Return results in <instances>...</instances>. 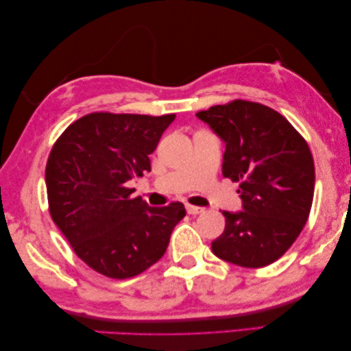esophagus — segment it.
Returning a JSON list of instances; mask_svg holds the SVG:
<instances>
[{"mask_svg":"<svg viewBox=\"0 0 351 351\" xmlns=\"http://www.w3.org/2000/svg\"><path fill=\"white\" fill-rule=\"evenodd\" d=\"M186 212L190 213V215H201V213L206 212V208H204V207H196V206H190V204H188Z\"/></svg>","mask_w":351,"mask_h":351,"instance_id":"obj_1","label":"esophagus"}]
</instances>
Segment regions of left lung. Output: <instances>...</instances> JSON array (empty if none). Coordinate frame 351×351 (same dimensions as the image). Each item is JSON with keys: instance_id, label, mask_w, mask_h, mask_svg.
<instances>
[{"instance_id": "8db88e82", "label": "left lung", "mask_w": 351, "mask_h": 351, "mask_svg": "<svg viewBox=\"0 0 351 351\" xmlns=\"http://www.w3.org/2000/svg\"><path fill=\"white\" fill-rule=\"evenodd\" d=\"M223 139V176L240 182L243 210L223 212L226 228L213 254L234 265L267 267L293 245L314 199V158L282 114L262 104L234 100L199 111Z\"/></svg>"}]
</instances>
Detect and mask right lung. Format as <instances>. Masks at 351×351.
Listing matches in <instances>:
<instances>
[{"instance_id": "right-lung-1", "label": "right lung", "mask_w": 351, "mask_h": 351, "mask_svg": "<svg viewBox=\"0 0 351 351\" xmlns=\"http://www.w3.org/2000/svg\"><path fill=\"white\" fill-rule=\"evenodd\" d=\"M176 114L90 112L64 130L45 168L51 219L86 265L127 279L158 262L182 202L150 207L127 182L150 171L149 155Z\"/></svg>"}]
</instances>
